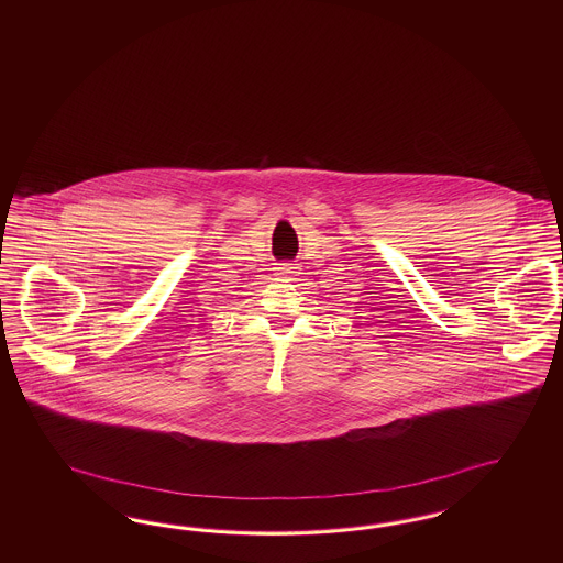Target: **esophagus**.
Returning a JSON list of instances; mask_svg holds the SVG:
<instances>
[{"label": "esophagus", "mask_w": 563, "mask_h": 563, "mask_svg": "<svg viewBox=\"0 0 563 563\" xmlns=\"http://www.w3.org/2000/svg\"><path fill=\"white\" fill-rule=\"evenodd\" d=\"M278 274H283V276H294V274H297V266H295V264H280Z\"/></svg>", "instance_id": "34e87169"}]
</instances>
